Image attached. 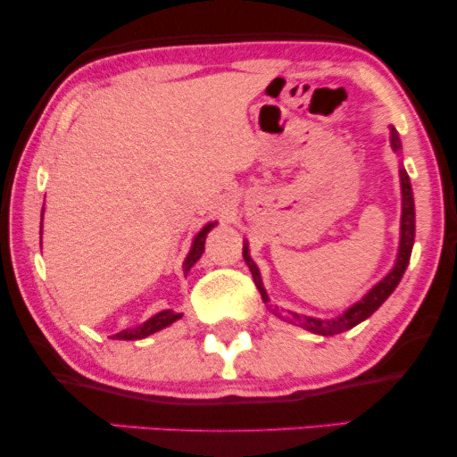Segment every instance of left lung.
Returning <instances> with one entry per match:
<instances>
[{
    "instance_id": "1",
    "label": "left lung",
    "mask_w": 457,
    "mask_h": 457,
    "mask_svg": "<svg viewBox=\"0 0 457 457\" xmlns=\"http://www.w3.org/2000/svg\"><path fill=\"white\" fill-rule=\"evenodd\" d=\"M391 129V147L393 152L399 154L402 152V141H399L397 130ZM399 185H402V222H399V247H397V258L395 264L389 272L385 274L383 278L378 280L377 285L372 287L370 291L366 293L364 297L358 299L353 305L343 312V314L335 316V318H314V316H305V314H297V312L291 310H274V314L283 318V320L297 324L305 330L314 335H322V337H330V335H339L343 330L353 328L355 324L364 322L368 316H372L380 305L385 303V299L395 291V287L402 280L405 268L410 264V255H411V247H414V233H416V212H414V193H411V183L408 172H405L403 164H399ZM243 260L249 266V272H252L253 283L258 287L262 302L268 303L270 297H268V291L264 283H262V274L260 268L249 255V243H243Z\"/></svg>"
}]
</instances>
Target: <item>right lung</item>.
I'll list each match as a JSON object with an SVG mask.
<instances>
[{
    "label": "right lung",
    "mask_w": 457,
    "mask_h": 457,
    "mask_svg": "<svg viewBox=\"0 0 457 457\" xmlns=\"http://www.w3.org/2000/svg\"><path fill=\"white\" fill-rule=\"evenodd\" d=\"M216 224H218V222H208V224H205V227L195 235V239H193L189 253H187V258H185V262H183V272H185V277H187V274H189L193 264H195V262H197L199 258H202L204 247H205V237H208V233H210L212 228L216 227ZM41 227H43V222H41ZM180 316H183V314H177V312H172V310H162V312H158V314H154L152 318H147V320L143 322V324H139V327L124 328V330H120V333H116L114 339H120V341L145 339V337L158 333V330L166 328V327H170V324L177 322Z\"/></svg>",
    "instance_id": "add662e5"
}]
</instances>
